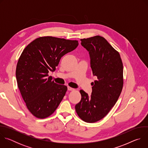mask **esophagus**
Wrapping results in <instances>:
<instances>
[{
    "mask_svg": "<svg viewBox=\"0 0 148 148\" xmlns=\"http://www.w3.org/2000/svg\"><path fill=\"white\" fill-rule=\"evenodd\" d=\"M68 90H69V91H73V90H74V88H71L70 87H68Z\"/></svg>",
    "mask_w": 148,
    "mask_h": 148,
    "instance_id": "obj_1",
    "label": "esophagus"
}]
</instances>
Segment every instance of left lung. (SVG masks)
Listing matches in <instances>:
<instances>
[{
	"label": "left lung",
	"instance_id": "left-lung-1",
	"mask_svg": "<svg viewBox=\"0 0 148 148\" xmlns=\"http://www.w3.org/2000/svg\"><path fill=\"white\" fill-rule=\"evenodd\" d=\"M80 40L89 51L91 67L97 79L92 82L90 97L85 91H79L81 99L75 108L82 121L94 123L106 116L119 98L123 85V64L118 51L103 37Z\"/></svg>",
	"mask_w": 148,
	"mask_h": 148
}]
</instances>
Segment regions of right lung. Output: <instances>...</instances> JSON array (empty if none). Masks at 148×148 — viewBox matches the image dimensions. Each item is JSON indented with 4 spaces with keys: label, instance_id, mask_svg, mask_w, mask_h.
I'll use <instances>...</instances> for the list:
<instances>
[{
    "label": "right lung",
    "instance_id": "obj_1",
    "mask_svg": "<svg viewBox=\"0 0 148 148\" xmlns=\"http://www.w3.org/2000/svg\"><path fill=\"white\" fill-rule=\"evenodd\" d=\"M78 40L52 36L38 37L21 54L16 70L17 86L29 111L37 118L54 113L64 97L67 87L60 85L49 77L61 58L74 50Z\"/></svg>",
    "mask_w": 148,
    "mask_h": 148
}]
</instances>
